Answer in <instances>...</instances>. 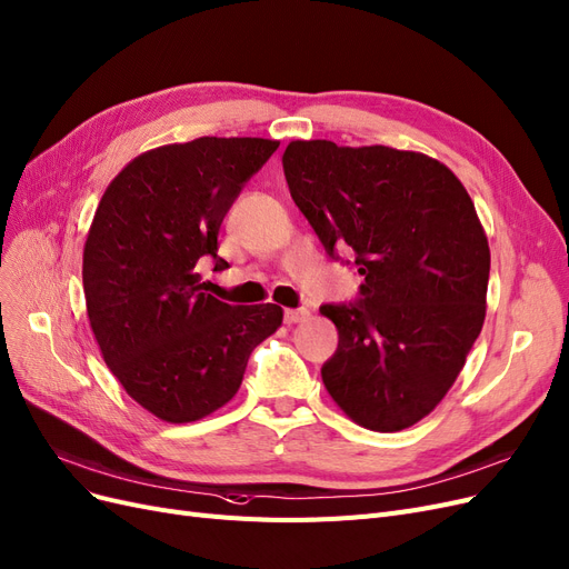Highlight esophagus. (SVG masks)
I'll list each match as a JSON object with an SVG mask.
<instances>
[{"label":"esophagus","instance_id":"34e87169","mask_svg":"<svg viewBox=\"0 0 569 569\" xmlns=\"http://www.w3.org/2000/svg\"><path fill=\"white\" fill-rule=\"evenodd\" d=\"M308 316H310L308 308H287L284 310V322L287 325H297V322H303Z\"/></svg>","mask_w":569,"mask_h":569}]
</instances>
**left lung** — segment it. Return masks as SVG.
<instances>
[{
  "mask_svg": "<svg viewBox=\"0 0 569 569\" xmlns=\"http://www.w3.org/2000/svg\"><path fill=\"white\" fill-rule=\"evenodd\" d=\"M282 167L325 251H352L365 278L356 301L320 306L339 329L322 365L329 396L369 430L415 426L485 322L489 247L471 198L438 160L386 146L291 141Z\"/></svg>",
  "mask_w": 569,
  "mask_h": 569,
  "instance_id": "obj_1",
  "label": "left lung"
}]
</instances>
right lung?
<instances>
[{"label": "right lung", "instance_id": "obj_1", "mask_svg": "<svg viewBox=\"0 0 569 569\" xmlns=\"http://www.w3.org/2000/svg\"><path fill=\"white\" fill-rule=\"evenodd\" d=\"M278 141L202 136L143 152L103 192L84 244V297L103 360L127 393L171 423L198 421L242 383L276 335V303L211 297L200 268H228L219 230Z\"/></svg>", "mask_w": 569, "mask_h": 569}]
</instances>
